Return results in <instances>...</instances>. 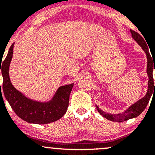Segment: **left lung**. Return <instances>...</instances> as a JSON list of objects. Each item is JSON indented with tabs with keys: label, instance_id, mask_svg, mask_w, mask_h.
<instances>
[{
	"label": "left lung",
	"instance_id": "obj_1",
	"mask_svg": "<svg viewBox=\"0 0 155 155\" xmlns=\"http://www.w3.org/2000/svg\"><path fill=\"white\" fill-rule=\"evenodd\" d=\"M130 33L132 34L133 38L138 44L140 47H141L142 49L145 51L146 54H147V72L149 76V81H148V90H147V93L143 97L140 99L139 101H137L134 104L124 111L122 114H111L106 113V112L102 111L101 108L97 106H96L97 111L100 113L101 115L106 118L108 120L113 121V122H122L124 121H127L130 119L135 118L139 116L140 114L147 107V104H149V101L150 100L151 96L155 92V82H154V79H153V67H155L154 72H155V61L153 59V57L152 58L150 53H149L148 46L146 43L145 40L143 39V37L140 35L139 33L137 32L130 30ZM155 87H154L153 86ZM155 88H154L153 87Z\"/></svg>",
	"mask_w": 155,
	"mask_h": 155
}]
</instances>
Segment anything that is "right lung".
I'll return each instance as SVG.
<instances>
[{
	"instance_id": "1",
	"label": "right lung",
	"mask_w": 155,
	"mask_h": 155,
	"mask_svg": "<svg viewBox=\"0 0 155 155\" xmlns=\"http://www.w3.org/2000/svg\"><path fill=\"white\" fill-rule=\"evenodd\" d=\"M14 44L10 47L3 63H1V60L0 62V73L2 74L3 79V91L5 97L16 114L27 122L43 124L58 120L67 111L74 83L60 87L53 98L48 102H38L26 97L16 90L10 81L8 70L13 56Z\"/></svg>"
}]
</instances>
